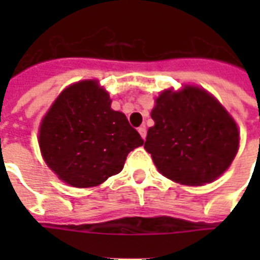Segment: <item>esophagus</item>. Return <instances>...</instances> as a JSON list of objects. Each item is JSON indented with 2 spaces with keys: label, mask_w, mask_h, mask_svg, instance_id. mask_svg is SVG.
<instances>
[{
  "label": "esophagus",
  "mask_w": 260,
  "mask_h": 260,
  "mask_svg": "<svg viewBox=\"0 0 260 260\" xmlns=\"http://www.w3.org/2000/svg\"><path fill=\"white\" fill-rule=\"evenodd\" d=\"M139 134H140V136H142L143 138V140H146V136H147V129H146V126L143 125V126H140V128H139Z\"/></svg>",
  "instance_id": "esophagus-1"
}]
</instances>
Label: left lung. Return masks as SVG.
Returning <instances> with one entry per match:
<instances>
[{
	"label": "left lung",
	"mask_w": 260,
	"mask_h": 260,
	"mask_svg": "<svg viewBox=\"0 0 260 260\" xmlns=\"http://www.w3.org/2000/svg\"><path fill=\"white\" fill-rule=\"evenodd\" d=\"M151 117L155 124L148 128L144 148L159 173L175 183L204 186L216 181L238 154V124L204 87L163 90Z\"/></svg>",
	"instance_id": "obj_1"
}]
</instances>
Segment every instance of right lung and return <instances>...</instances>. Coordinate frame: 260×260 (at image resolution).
<instances>
[{
    "instance_id": "1",
    "label": "right lung",
    "mask_w": 260,
    "mask_h": 260,
    "mask_svg": "<svg viewBox=\"0 0 260 260\" xmlns=\"http://www.w3.org/2000/svg\"><path fill=\"white\" fill-rule=\"evenodd\" d=\"M97 79H83L63 89L39 126L44 162L66 185L86 189L122 170L131 151L144 140Z\"/></svg>"
}]
</instances>
